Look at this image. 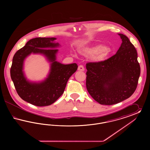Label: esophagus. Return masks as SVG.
Listing matches in <instances>:
<instances>
[{
	"label": "esophagus",
	"mask_w": 150,
	"mask_h": 150,
	"mask_svg": "<svg viewBox=\"0 0 150 150\" xmlns=\"http://www.w3.org/2000/svg\"><path fill=\"white\" fill-rule=\"evenodd\" d=\"M78 70L79 71H84L85 70V69H84V67L83 65H80V66H79Z\"/></svg>",
	"instance_id": "34e87169"
}]
</instances>
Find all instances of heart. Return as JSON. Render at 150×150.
Wrapping results in <instances>:
<instances>
[{
  "label": "heart",
  "mask_w": 150,
  "mask_h": 150,
  "mask_svg": "<svg viewBox=\"0 0 150 150\" xmlns=\"http://www.w3.org/2000/svg\"><path fill=\"white\" fill-rule=\"evenodd\" d=\"M111 48L106 45L97 44L79 48L78 52L84 56L90 55V59L94 62L105 61L111 53Z\"/></svg>",
  "instance_id": "obj_1"
}]
</instances>
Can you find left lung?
Listing matches in <instances>:
<instances>
[{
  "instance_id": "left-lung-1",
  "label": "left lung",
  "mask_w": 150,
  "mask_h": 150,
  "mask_svg": "<svg viewBox=\"0 0 150 150\" xmlns=\"http://www.w3.org/2000/svg\"><path fill=\"white\" fill-rule=\"evenodd\" d=\"M118 35L122 43L115 55L102 62L86 64V89L100 105H112L129 98L139 78L136 48L127 36Z\"/></svg>"
}]
</instances>
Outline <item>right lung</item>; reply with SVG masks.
<instances>
[{
    "instance_id": "right-lung-1",
    "label": "right lung",
    "mask_w": 150,
    "mask_h": 150,
    "mask_svg": "<svg viewBox=\"0 0 150 150\" xmlns=\"http://www.w3.org/2000/svg\"><path fill=\"white\" fill-rule=\"evenodd\" d=\"M56 38H35L30 39L18 50L12 59L11 77L22 99L36 106H49L64 93L68 80L78 69L76 64H64L58 62L57 54L60 46ZM31 54H42L50 63V70L43 81L28 80L23 72L25 59Z\"/></svg>"
}]
</instances>
